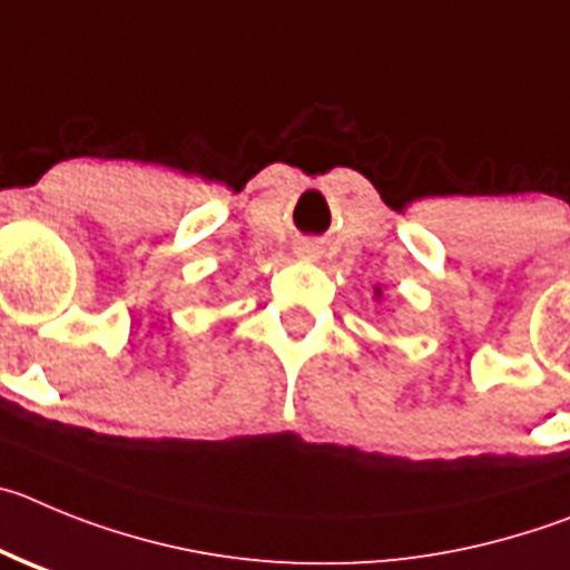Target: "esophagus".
I'll return each instance as SVG.
<instances>
[{
  "mask_svg": "<svg viewBox=\"0 0 570 570\" xmlns=\"http://www.w3.org/2000/svg\"><path fill=\"white\" fill-rule=\"evenodd\" d=\"M297 258H317V255H321V249L315 247V244H309V240H306V244H297Z\"/></svg>",
  "mask_w": 570,
  "mask_h": 570,
  "instance_id": "34e87169",
  "label": "esophagus"
}]
</instances>
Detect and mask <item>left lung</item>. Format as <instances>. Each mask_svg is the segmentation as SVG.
I'll return each instance as SVG.
<instances>
[{"label":"left lung","mask_w":570,"mask_h":570,"mask_svg":"<svg viewBox=\"0 0 570 570\" xmlns=\"http://www.w3.org/2000/svg\"><path fill=\"white\" fill-rule=\"evenodd\" d=\"M377 295H381V289H377Z\"/></svg>","instance_id":"left-lung-1"}]
</instances>
